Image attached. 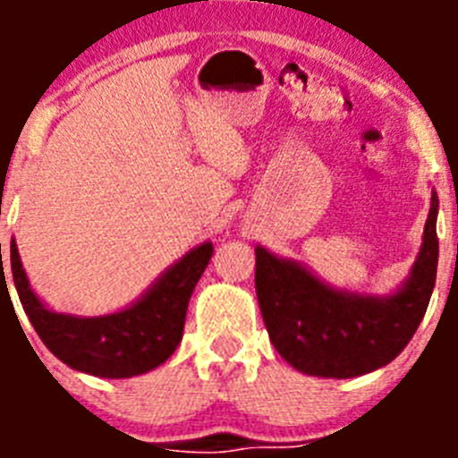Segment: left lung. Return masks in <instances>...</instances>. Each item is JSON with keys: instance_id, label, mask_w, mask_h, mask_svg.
Returning a JSON list of instances; mask_svg holds the SVG:
<instances>
[{"instance_id": "obj_1", "label": "left lung", "mask_w": 458, "mask_h": 458, "mask_svg": "<svg viewBox=\"0 0 458 458\" xmlns=\"http://www.w3.org/2000/svg\"><path fill=\"white\" fill-rule=\"evenodd\" d=\"M438 197L424 225L420 257L406 284L387 298L330 289L293 261L257 248L259 307L275 351L293 369L321 378H353L386 367L418 330L438 268Z\"/></svg>"}]
</instances>
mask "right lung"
<instances>
[{"label":"right lung","instance_id":"obj_1","mask_svg":"<svg viewBox=\"0 0 458 458\" xmlns=\"http://www.w3.org/2000/svg\"><path fill=\"white\" fill-rule=\"evenodd\" d=\"M210 257L213 245L204 242L169 268L135 305L116 314L93 318L47 310L30 289L15 242H11V273L24 314L56 358L72 369L100 378H131L156 369L176 351L183 337L190 295ZM2 282L6 284L4 268Z\"/></svg>","mask_w":458,"mask_h":458}]
</instances>
